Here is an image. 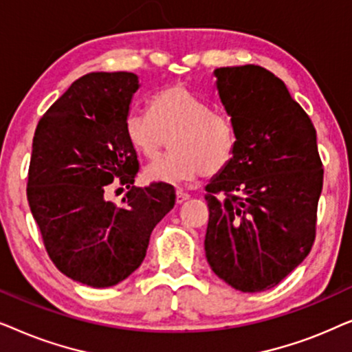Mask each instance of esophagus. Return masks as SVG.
I'll list each match as a JSON object with an SVG mask.
<instances>
[{
	"instance_id": "obj_1",
	"label": "esophagus",
	"mask_w": 352,
	"mask_h": 352,
	"mask_svg": "<svg viewBox=\"0 0 352 352\" xmlns=\"http://www.w3.org/2000/svg\"><path fill=\"white\" fill-rule=\"evenodd\" d=\"M189 194H187V192H184V190H176V204H184L186 200H189Z\"/></svg>"
}]
</instances>
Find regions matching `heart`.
<instances>
[{
  "label": "heart",
  "mask_w": 352,
  "mask_h": 352,
  "mask_svg": "<svg viewBox=\"0 0 352 352\" xmlns=\"http://www.w3.org/2000/svg\"><path fill=\"white\" fill-rule=\"evenodd\" d=\"M124 136L134 151L153 158L170 136L171 152L144 170L148 182L181 184L201 173L214 175L234 155L232 124L224 115L211 112L184 86H170L151 99L148 113L129 110L124 118Z\"/></svg>",
  "instance_id": "1"
}]
</instances>
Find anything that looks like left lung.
<instances>
[{
  "mask_svg": "<svg viewBox=\"0 0 352 352\" xmlns=\"http://www.w3.org/2000/svg\"><path fill=\"white\" fill-rule=\"evenodd\" d=\"M213 76L235 147L206 186L205 254L235 290L264 292L314 243L324 181L316 129L285 83L263 67H219Z\"/></svg>",
  "mask_w": 352,
  "mask_h": 352,
  "instance_id": "left-lung-1",
  "label": "left lung"
}]
</instances>
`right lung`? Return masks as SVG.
<instances>
[{"label":"right lung","instance_id":"obj_1","mask_svg":"<svg viewBox=\"0 0 352 352\" xmlns=\"http://www.w3.org/2000/svg\"><path fill=\"white\" fill-rule=\"evenodd\" d=\"M129 72H93L72 83L33 136L27 199L46 252L62 274L94 288L117 285L141 266L155 226L175 206L173 186H131L122 205L105 199L134 182L136 151L124 118L139 89Z\"/></svg>","mask_w":352,"mask_h":352}]
</instances>
